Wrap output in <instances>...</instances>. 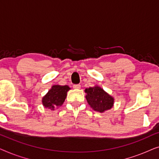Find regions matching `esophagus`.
I'll return each mask as SVG.
<instances>
[{
	"mask_svg": "<svg viewBox=\"0 0 159 159\" xmlns=\"http://www.w3.org/2000/svg\"><path fill=\"white\" fill-rule=\"evenodd\" d=\"M73 88L75 89H80V88H81V85H80V84H74Z\"/></svg>",
	"mask_w": 159,
	"mask_h": 159,
	"instance_id": "obj_1",
	"label": "esophagus"
}]
</instances>
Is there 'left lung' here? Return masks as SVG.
Instances as JSON below:
<instances>
[{"mask_svg": "<svg viewBox=\"0 0 159 159\" xmlns=\"http://www.w3.org/2000/svg\"><path fill=\"white\" fill-rule=\"evenodd\" d=\"M86 99L89 105L95 111L103 113L109 110L114 106V99L101 87L95 86L86 88Z\"/></svg>", "mask_w": 159, "mask_h": 159, "instance_id": "8db88e82", "label": "left lung"}]
</instances>
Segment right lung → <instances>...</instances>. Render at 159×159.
<instances>
[{"label": "right lung", "instance_id": "obj_1", "mask_svg": "<svg viewBox=\"0 0 159 159\" xmlns=\"http://www.w3.org/2000/svg\"><path fill=\"white\" fill-rule=\"evenodd\" d=\"M70 90L68 85H53L48 90L47 94L43 98L42 103L45 108H48L51 110L64 103L66 98L67 92Z\"/></svg>", "mask_w": 159, "mask_h": 159}]
</instances>
